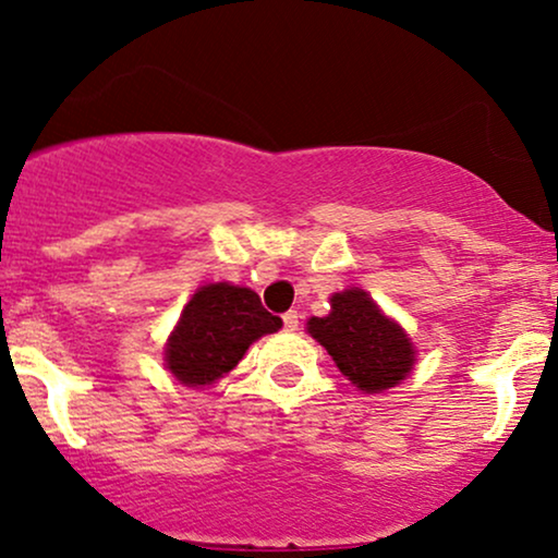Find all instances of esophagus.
Listing matches in <instances>:
<instances>
[{
    "label": "esophagus",
    "instance_id": "34e87169",
    "mask_svg": "<svg viewBox=\"0 0 558 558\" xmlns=\"http://www.w3.org/2000/svg\"><path fill=\"white\" fill-rule=\"evenodd\" d=\"M299 319H301V316H299V312H293V308H291V312H286L283 314V324H286V329H299Z\"/></svg>",
    "mask_w": 558,
    "mask_h": 558
}]
</instances>
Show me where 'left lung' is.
Segmentation results:
<instances>
[{"label":"left lung","instance_id":"obj_1","mask_svg":"<svg viewBox=\"0 0 558 558\" xmlns=\"http://www.w3.org/2000/svg\"><path fill=\"white\" fill-rule=\"evenodd\" d=\"M308 331L361 391L391 389L412 371L409 337L361 288L331 295V312L312 316Z\"/></svg>","mask_w":558,"mask_h":558}]
</instances>
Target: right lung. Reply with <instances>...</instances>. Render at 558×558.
Here are the masks:
<instances>
[{"mask_svg": "<svg viewBox=\"0 0 558 558\" xmlns=\"http://www.w3.org/2000/svg\"><path fill=\"white\" fill-rule=\"evenodd\" d=\"M283 327L250 288L210 283L182 308L178 329L169 337L167 368L187 386H206L221 378L252 342Z\"/></svg>", "mask_w": 558, "mask_h": 558, "instance_id": "right-lung-1", "label": "right lung"}]
</instances>
